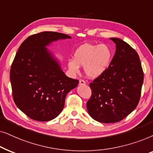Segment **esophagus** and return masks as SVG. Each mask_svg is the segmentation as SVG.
Instances as JSON below:
<instances>
[{
    "instance_id": "1",
    "label": "esophagus",
    "mask_w": 153,
    "mask_h": 153,
    "mask_svg": "<svg viewBox=\"0 0 153 153\" xmlns=\"http://www.w3.org/2000/svg\"><path fill=\"white\" fill-rule=\"evenodd\" d=\"M85 84H86V82L84 80H80V81H79V85H84Z\"/></svg>"
}]
</instances>
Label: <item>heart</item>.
I'll use <instances>...</instances> for the list:
<instances>
[{
  "instance_id": "heart-1",
  "label": "heart",
  "mask_w": 153,
  "mask_h": 153,
  "mask_svg": "<svg viewBox=\"0 0 153 153\" xmlns=\"http://www.w3.org/2000/svg\"><path fill=\"white\" fill-rule=\"evenodd\" d=\"M112 51L107 45L86 44L76 50L75 59L68 62V68L74 74L80 72V66H84L87 77L96 78L105 72L111 64Z\"/></svg>"
}]
</instances>
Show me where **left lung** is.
<instances>
[{"label": "left lung", "instance_id": "left-lung-1", "mask_svg": "<svg viewBox=\"0 0 153 153\" xmlns=\"http://www.w3.org/2000/svg\"><path fill=\"white\" fill-rule=\"evenodd\" d=\"M115 54L104 73L89 87L91 96L87 103L89 115L102 123H115L129 115L139 102L143 71L136 50L123 40L111 38Z\"/></svg>", "mask_w": 153, "mask_h": 153}]
</instances>
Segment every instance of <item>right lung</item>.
<instances>
[{
	"label": "right lung",
	"instance_id": "add662e5",
	"mask_svg": "<svg viewBox=\"0 0 153 153\" xmlns=\"http://www.w3.org/2000/svg\"><path fill=\"white\" fill-rule=\"evenodd\" d=\"M66 34L44 31L28 37L19 48L10 68L15 104L30 119L50 121L61 113L65 99L78 80L67 77L45 47Z\"/></svg>",
	"mask_w": 153,
	"mask_h": 153
}]
</instances>
